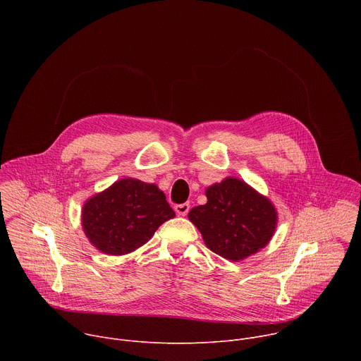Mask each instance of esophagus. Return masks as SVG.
I'll list each match as a JSON object with an SVG mask.
<instances>
[{
    "mask_svg": "<svg viewBox=\"0 0 361 361\" xmlns=\"http://www.w3.org/2000/svg\"><path fill=\"white\" fill-rule=\"evenodd\" d=\"M174 210H176V213L178 214V216H187V213L190 212V204L188 202H183V204H178V205H176L174 207Z\"/></svg>",
    "mask_w": 361,
    "mask_h": 361,
    "instance_id": "obj_1",
    "label": "esophagus"
}]
</instances>
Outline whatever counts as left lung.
<instances>
[{"label": "left lung", "mask_w": 361, "mask_h": 361, "mask_svg": "<svg viewBox=\"0 0 361 361\" xmlns=\"http://www.w3.org/2000/svg\"><path fill=\"white\" fill-rule=\"evenodd\" d=\"M207 202L188 213L213 252L240 262L264 248L277 226L271 201L247 183L227 177L205 190Z\"/></svg>", "instance_id": "obj_1"}]
</instances>
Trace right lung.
Instances as JSON below:
<instances>
[{"label":"right lung","instance_id":"right-lung-1","mask_svg":"<svg viewBox=\"0 0 361 361\" xmlns=\"http://www.w3.org/2000/svg\"><path fill=\"white\" fill-rule=\"evenodd\" d=\"M174 216L164 192L156 184L123 178L85 201L81 224L97 250L123 255L145 244Z\"/></svg>","mask_w":361,"mask_h":361}]
</instances>
